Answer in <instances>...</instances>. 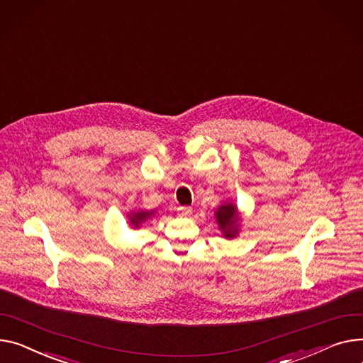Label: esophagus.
<instances>
[{
	"mask_svg": "<svg viewBox=\"0 0 363 363\" xmlns=\"http://www.w3.org/2000/svg\"><path fill=\"white\" fill-rule=\"evenodd\" d=\"M191 211H192V207H189V206H179L178 207L179 214H189Z\"/></svg>",
	"mask_w": 363,
	"mask_h": 363,
	"instance_id": "34e87169",
	"label": "esophagus"
}]
</instances>
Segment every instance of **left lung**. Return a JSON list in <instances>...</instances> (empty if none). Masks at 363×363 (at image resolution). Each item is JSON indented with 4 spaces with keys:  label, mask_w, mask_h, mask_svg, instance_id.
<instances>
[{
    "label": "left lung",
    "mask_w": 363,
    "mask_h": 363,
    "mask_svg": "<svg viewBox=\"0 0 363 363\" xmlns=\"http://www.w3.org/2000/svg\"><path fill=\"white\" fill-rule=\"evenodd\" d=\"M216 220L219 223L220 229L223 230L226 238H235L236 236V222H238V217H236V207L233 204H223L219 207V210L216 211Z\"/></svg>",
    "instance_id": "1"
}]
</instances>
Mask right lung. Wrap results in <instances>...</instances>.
<instances>
[{"label": "right lung", "mask_w": 363, "mask_h": 363, "mask_svg": "<svg viewBox=\"0 0 363 363\" xmlns=\"http://www.w3.org/2000/svg\"><path fill=\"white\" fill-rule=\"evenodd\" d=\"M150 216H152V211L150 213L149 211H137V213H133V216L130 217V222L133 226L137 228L143 222H146L147 217H150Z\"/></svg>", "instance_id": "1"}]
</instances>
